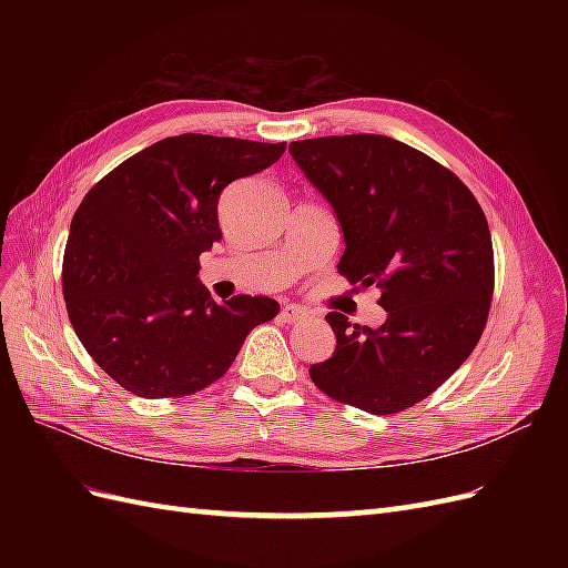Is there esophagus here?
Listing matches in <instances>:
<instances>
[{"label":"esophagus","mask_w":568,"mask_h":568,"mask_svg":"<svg viewBox=\"0 0 568 568\" xmlns=\"http://www.w3.org/2000/svg\"><path fill=\"white\" fill-rule=\"evenodd\" d=\"M280 317H282L284 322H288V324H296V322L305 320V311H303V307L294 305V303H284Z\"/></svg>","instance_id":"obj_1"}]
</instances>
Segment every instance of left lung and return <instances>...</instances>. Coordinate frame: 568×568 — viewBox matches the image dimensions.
<instances>
[{"instance_id":"8db88e82","label":"left lung","mask_w":568,"mask_h":568,"mask_svg":"<svg viewBox=\"0 0 568 568\" xmlns=\"http://www.w3.org/2000/svg\"><path fill=\"white\" fill-rule=\"evenodd\" d=\"M334 209L338 272L382 288V326L329 313V359L311 379L334 400L393 415L432 395L471 355L493 298V242L478 201L448 168L386 134L317 136L288 146Z\"/></svg>"}]
</instances>
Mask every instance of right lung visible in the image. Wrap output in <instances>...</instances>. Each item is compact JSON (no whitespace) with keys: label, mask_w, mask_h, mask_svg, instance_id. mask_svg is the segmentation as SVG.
I'll list each match as a JSON object with an SVG mask.
<instances>
[{"label":"right lung","mask_w":568,"mask_h":568,"mask_svg":"<svg viewBox=\"0 0 568 568\" xmlns=\"http://www.w3.org/2000/svg\"><path fill=\"white\" fill-rule=\"evenodd\" d=\"M286 144L236 136H168L99 180L73 215L63 298L73 329L113 382L142 398H180L217 382L257 324L265 296L215 303L199 255L220 242L217 203Z\"/></svg>","instance_id":"obj_1"}]
</instances>
